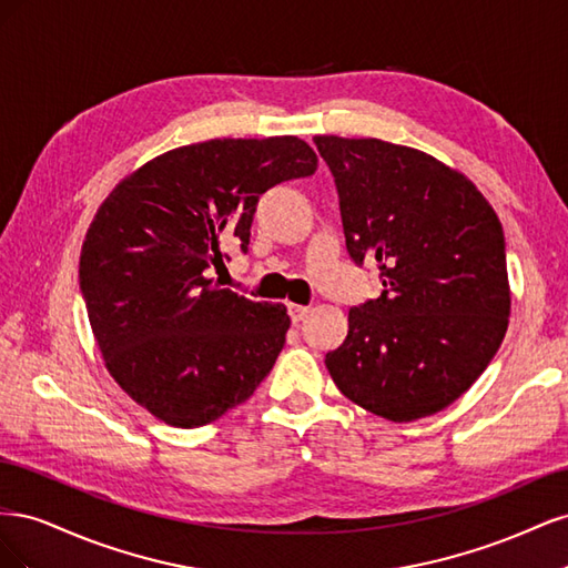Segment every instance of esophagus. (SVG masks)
<instances>
[{
  "label": "esophagus",
  "instance_id": "1",
  "mask_svg": "<svg viewBox=\"0 0 568 568\" xmlns=\"http://www.w3.org/2000/svg\"><path fill=\"white\" fill-rule=\"evenodd\" d=\"M307 313H311V307L296 305V303H291V305H288V317H291V322H294V324L303 322V320L307 317Z\"/></svg>",
  "mask_w": 568,
  "mask_h": 568
}]
</instances>
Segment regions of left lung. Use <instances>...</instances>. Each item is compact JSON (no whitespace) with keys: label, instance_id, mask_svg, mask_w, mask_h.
I'll list each match as a JSON object with an SVG mask.
<instances>
[{"label":"left lung","instance_id":"left-lung-1","mask_svg":"<svg viewBox=\"0 0 568 568\" xmlns=\"http://www.w3.org/2000/svg\"><path fill=\"white\" fill-rule=\"evenodd\" d=\"M357 265L382 296L348 313L324 365L355 405L390 422L436 415L467 390L509 324L505 234L476 184L424 151L317 134Z\"/></svg>","mask_w":568,"mask_h":568}]
</instances>
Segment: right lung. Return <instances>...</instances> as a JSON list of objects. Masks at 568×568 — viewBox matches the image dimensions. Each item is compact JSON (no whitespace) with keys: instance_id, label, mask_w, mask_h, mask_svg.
<instances>
[{"instance_id":"obj_1","label":"right lung","mask_w":568,"mask_h":568,"mask_svg":"<svg viewBox=\"0 0 568 568\" xmlns=\"http://www.w3.org/2000/svg\"><path fill=\"white\" fill-rule=\"evenodd\" d=\"M317 170L298 136L211 140L136 168L99 205L80 291L115 384L153 417L196 428L248 400L282 353L288 315L205 277L222 244L248 248L270 186Z\"/></svg>"}]
</instances>
